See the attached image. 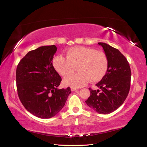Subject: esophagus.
I'll return each instance as SVG.
<instances>
[{
	"instance_id": "esophagus-1",
	"label": "esophagus",
	"mask_w": 147,
	"mask_h": 147,
	"mask_svg": "<svg viewBox=\"0 0 147 147\" xmlns=\"http://www.w3.org/2000/svg\"><path fill=\"white\" fill-rule=\"evenodd\" d=\"M78 88H75V87H71V90L72 92L75 91V90H78Z\"/></svg>"
}]
</instances>
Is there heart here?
Masks as SVG:
<instances>
[{
	"mask_svg": "<svg viewBox=\"0 0 147 147\" xmlns=\"http://www.w3.org/2000/svg\"><path fill=\"white\" fill-rule=\"evenodd\" d=\"M52 64L55 70L62 76H67L76 70L79 72L65 78L64 83L72 87H81L88 83L100 81L105 75L109 61L105 53L92 48L74 47L66 51V58L57 55L53 59Z\"/></svg>",
	"mask_w": 147,
	"mask_h": 147,
	"instance_id": "b5f03b06",
	"label": "heart"
}]
</instances>
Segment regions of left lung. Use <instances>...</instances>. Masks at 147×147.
<instances>
[{
  "instance_id": "left-lung-1",
  "label": "left lung",
  "mask_w": 147,
  "mask_h": 147,
  "mask_svg": "<svg viewBox=\"0 0 147 147\" xmlns=\"http://www.w3.org/2000/svg\"><path fill=\"white\" fill-rule=\"evenodd\" d=\"M107 55L109 66L101 81L96 84L100 90L89 88L90 96L85 101L98 114H109L123 104L130 89L131 69L126 58L119 50L105 43L99 42Z\"/></svg>"
}]
</instances>
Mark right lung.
<instances>
[{"instance_id": "right-lung-1", "label": "right lung", "mask_w": 147, "mask_h": 147, "mask_svg": "<svg viewBox=\"0 0 147 147\" xmlns=\"http://www.w3.org/2000/svg\"><path fill=\"white\" fill-rule=\"evenodd\" d=\"M54 45L30 51L19 62L16 84L19 98L31 114L39 118L55 116L63 108L71 88L59 89L61 77L52 65Z\"/></svg>"}]
</instances>
